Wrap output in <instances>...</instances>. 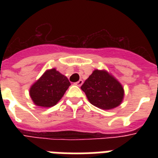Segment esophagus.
<instances>
[{
    "instance_id": "esophagus-1",
    "label": "esophagus",
    "mask_w": 158,
    "mask_h": 158,
    "mask_svg": "<svg viewBox=\"0 0 158 158\" xmlns=\"http://www.w3.org/2000/svg\"><path fill=\"white\" fill-rule=\"evenodd\" d=\"M83 83H84V81H83L82 79H80V80H79V81L77 82V83H75V84H76L77 86L80 87L82 85V84H83Z\"/></svg>"
}]
</instances>
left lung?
I'll return each mask as SVG.
<instances>
[{
  "label": "left lung",
  "mask_w": 158,
  "mask_h": 158,
  "mask_svg": "<svg viewBox=\"0 0 158 158\" xmlns=\"http://www.w3.org/2000/svg\"><path fill=\"white\" fill-rule=\"evenodd\" d=\"M81 89L90 103L102 110L119 106L125 95L122 84L105 69H94Z\"/></svg>",
  "instance_id": "obj_1"
}]
</instances>
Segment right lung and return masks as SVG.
<instances>
[{"instance_id": "obj_1", "label": "right lung", "mask_w": 158, "mask_h": 158, "mask_svg": "<svg viewBox=\"0 0 158 158\" xmlns=\"http://www.w3.org/2000/svg\"><path fill=\"white\" fill-rule=\"evenodd\" d=\"M69 85L67 77L52 68L47 69L30 87L29 95L36 106L52 107L62 98Z\"/></svg>"}]
</instances>
